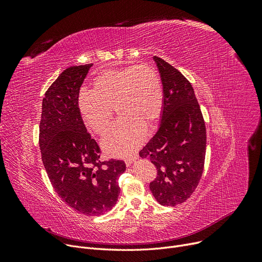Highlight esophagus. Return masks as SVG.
I'll use <instances>...</instances> for the list:
<instances>
[{"label": "esophagus", "instance_id": "esophagus-1", "mask_svg": "<svg viewBox=\"0 0 262 262\" xmlns=\"http://www.w3.org/2000/svg\"><path fill=\"white\" fill-rule=\"evenodd\" d=\"M138 155H134V156H132V157H128V158H125V159H124V161H125V163H126V166H130V164H132V162L133 161H135L136 159H138Z\"/></svg>", "mask_w": 262, "mask_h": 262}]
</instances>
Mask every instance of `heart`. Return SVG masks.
Instances as JSON below:
<instances>
[{"mask_svg":"<svg viewBox=\"0 0 262 262\" xmlns=\"http://www.w3.org/2000/svg\"><path fill=\"white\" fill-rule=\"evenodd\" d=\"M164 93L157 69L147 63L109 69L93 78L92 91H81L78 108L82 120L98 135H104L114 118L121 116L103 139L110 155H130L144 140L145 126L162 114Z\"/></svg>","mask_w":262,"mask_h":262,"instance_id":"heart-1","label":"heart"}]
</instances>
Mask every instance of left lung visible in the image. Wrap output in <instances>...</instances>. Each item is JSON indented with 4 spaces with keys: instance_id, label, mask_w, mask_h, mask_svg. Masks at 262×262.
<instances>
[{
    "instance_id": "obj_1",
    "label": "left lung",
    "mask_w": 262,
    "mask_h": 262,
    "mask_svg": "<svg viewBox=\"0 0 262 262\" xmlns=\"http://www.w3.org/2000/svg\"><path fill=\"white\" fill-rule=\"evenodd\" d=\"M163 86L164 104L157 133L139 152L150 160L157 176L149 183L162 206L187 201L204 171L206 126L190 81L173 66L154 56Z\"/></svg>"
}]
</instances>
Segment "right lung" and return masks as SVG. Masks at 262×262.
<instances>
[{
	"mask_svg": "<svg viewBox=\"0 0 262 262\" xmlns=\"http://www.w3.org/2000/svg\"><path fill=\"white\" fill-rule=\"evenodd\" d=\"M92 66L70 67L56 78L45 94L39 124L41 158L55 192L88 216L113 209L125 171L123 160H101L102 150L79 113V89Z\"/></svg>",
	"mask_w": 262,
	"mask_h": 262,
	"instance_id": "obj_1",
	"label": "right lung"
}]
</instances>
